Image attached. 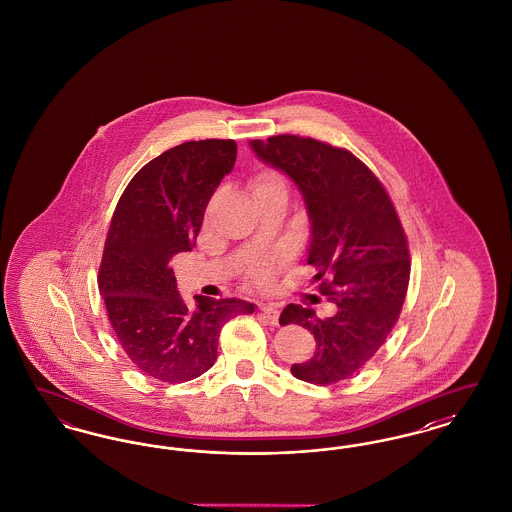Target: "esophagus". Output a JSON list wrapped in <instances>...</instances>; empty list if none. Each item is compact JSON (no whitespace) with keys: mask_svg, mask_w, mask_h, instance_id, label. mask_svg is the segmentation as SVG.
<instances>
[{"mask_svg":"<svg viewBox=\"0 0 512 512\" xmlns=\"http://www.w3.org/2000/svg\"><path fill=\"white\" fill-rule=\"evenodd\" d=\"M261 317L267 320L268 324H278V317H280V307L274 305V303H267V305H261Z\"/></svg>","mask_w":512,"mask_h":512,"instance_id":"esophagus-1","label":"esophagus"}]
</instances>
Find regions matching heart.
<instances>
[{"label":"heart","instance_id":"1","mask_svg":"<svg viewBox=\"0 0 512 512\" xmlns=\"http://www.w3.org/2000/svg\"><path fill=\"white\" fill-rule=\"evenodd\" d=\"M278 184H284V180L274 174V172H263L259 174L255 180H253V192L255 194H261L272 186H278ZM284 265V255L282 253H276V255H270L267 259H263L261 263H257L255 267L251 268V280L257 284V286H267L272 280H274V274L278 272V268Z\"/></svg>","mask_w":512,"mask_h":512}]
</instances>
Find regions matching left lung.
<instances>
[{"instance_id":"8db88e82","label":"left lung","mask_w":512,"mask_h":512,"mask_svg":"<svg viewBox=\"0 0 512 512\" xmlns=\"http://www.w3.org/2000/svg\"><path fill=\"white\" fill-rule=\"evenodd\" d=\"M249 147L288 174L303 195L311 222L307 263L320 292L336 305L332 317L290 303L280 324H299L317 341L315 355L292 366L299 380L336 384L359 372L395 326L409 286V247L390 195L363 161L340 147L272 136Z\"/></svg>"}]
</instances>
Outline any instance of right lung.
Returning <instances> with one entry per match:
<instances>
[{"instance_id": "1", "label": "right lung", "mask_w": 512, "mask_h": 512, "mask_svg": "<svg viewBox=\"0 0 512 512\" xmlns=\"http://www.w3.org/2000/svg\"><path fill=\"white\" fill-rule=\"evenodd\" d=\"M234 140L167 149L126 186L107 232L99 293L124 353L147 376L186 382L217 361L222 326L255 311L244 299L197 295L190 309L176 290L171 259L192 251L205 207L236 163Z\"/></svg>"}]
</instances>
